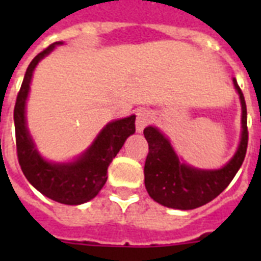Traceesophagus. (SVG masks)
<instances>
[{
    "label": "esophagus",
    "mask_w": 261,
    "mask_h": 261,
    "mask_svg": "<svg viewBox=\"0 0 261 261\" xmlns=\"http://www.w3.org/2000/svg\"><path fill=\"white\" fill-rule=\"evenodd\" d=\"M135 115H137V120H135L137 131L141 133V131H143V128L150 123L151 114L147 110H145V108H141V110H138L135 112Z\"/></svg>",
    "instance_id": "esophagus-1"
}]
</instances>
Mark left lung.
Here are the masks:
<instances>
[{
    "instance_id": "obj_1",
    "label": "left lung",
    "mask_w": 261,
    "mask_h": 261,
    "mask_svg": "<svg viewBox=\"0 0 261 261\" xmlns=\"http://www.w3.org/2000/svg\"><path fill=\"white\" fill-rule=\"evenodd\" d=\"M243 106V135L239 150L218 171L191 168L174 153L171 142L154 127H146L143 135L149 143L145 161V187L150 198L163 206L177 210H192L215 199L226 188L243 165L248 147L247 104L239 84L233 80Z\"/></svg>"
}]
</instances>
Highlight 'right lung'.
<instances>
[{"mask_svg":"<svg viewBox=\"0 0 261 261\" xmlns=\"http://www.w3.org/2000/svg\"><path fill=\"white\" fill-rule=\"evenodd\" d=\"M57 44L55 42L39 53L27 69L14 106V128L18 164L27 180L44 196L63 204H81L93 199L107 181V169L122 149L123 143L135 133V116L119 119L107 124L87 153L75 163L51 164L40 157L25 126V100L35 66Z\"/></svg>","mask_w":261,"mask_h":261,"instance_id":"right-lung-1","label":"right lung"}]
</instances>
